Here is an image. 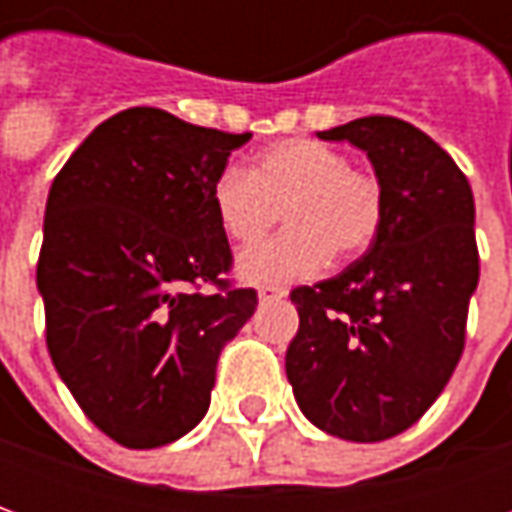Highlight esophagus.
Here are the masks:
<instances>
[{"instance_id":"obj_1","label":"esophagus","mask_w":512,"mask_h":512,"mask_svg":"<svg viewBox=\"0 0 512 512\" xmlns=\"http://www.w3.org/2000/svg\"><path fill=\"white\" fill-rule=\"evenodd\" d=\"M257 296H260V301H277V299H285V296H288V290L279 288V285H260Z\"/></svg>"}]
</instances>
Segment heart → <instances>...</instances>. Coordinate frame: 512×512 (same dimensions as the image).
Returning a JSON list of instances; mask_svg holds the SVG:
<instances>
[{"label":"heart","mask_w":512,"mask_h":512,"mask_svg":"<svg viewBox=\"0 0 512 512\" xmlns=\"http://www.w3.org/2000/svg\"><path fill=\"white\" fill-rule=\"evenodd\" d=\"M213 216L235 246L263 241L279 211L288 230L238 260L249 282H285L321 271L329 257L354 260L376 244L386 216L381 180L318 139H282L246 172L224 164L211 180Z\"/></svg>","instance_id":"heart-1"}]
</instances>
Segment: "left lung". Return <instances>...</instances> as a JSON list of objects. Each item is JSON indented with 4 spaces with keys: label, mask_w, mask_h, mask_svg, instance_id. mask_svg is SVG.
Wrapping results in <instances>:
<instances>
[{
    "label": "left lung",
    "mask_w": 512,
    "mask_h": 512,
    "mask_svg": "<svg viewBox=\"0 0 512 512\" xmlns=\"http://www.w3.org/2000/svg\"><path fill=\"white\" fill-rule=\"evenodd\" d=\"M318 136L365 150L386 216L343 274L290 290L299 332L285 370L312 425L384 441L433 406L463 354L480 279L472 186L447 150L397 117H359Z\"/></svg>",
    "instance_id": "obj_1"
}]
</instances>
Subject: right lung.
I'll return each mask as SVG.
<instances>
[{
	"mask_svg": "<svg viewBox=\"0 0 512 512\" xmlns=\"http://www.w3.org/2000/svg\"><path fill=\"white\" fill-rule=\"evenodd\" d=\"M249 136L134 106L51 183L46 345L87 419L123 447H161L205 417L219 354L255 312V290L227 279L233 252L211 205L213 175Z\"/></svg>",
	"mask_w": 512,
	"mask_h": 512,
	"instance_id": "right-lung-1",
	"label": "right lung"
}]
</instances>
